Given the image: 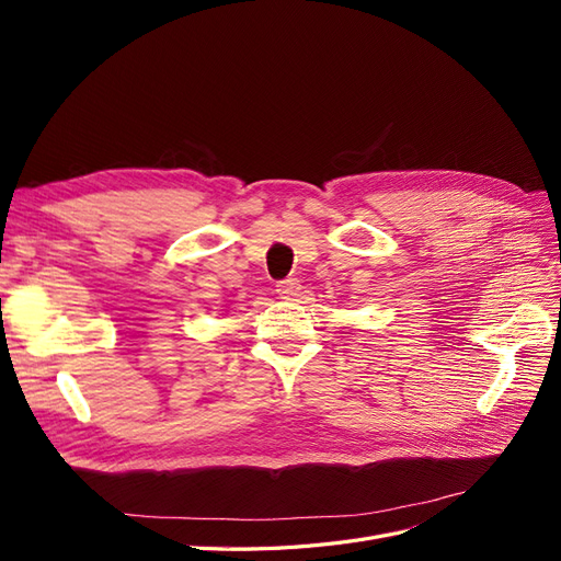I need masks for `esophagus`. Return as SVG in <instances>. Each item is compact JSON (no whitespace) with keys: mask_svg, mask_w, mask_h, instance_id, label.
Listing matches in <instances>:
<instances>
[{"mask_svg":"<svg viewBox=\"0 0 561 561\" xmlns=\"http://www.w3.org/2000/svg\"><path fill=\"white\" fill-rule=\"evenodd\" d=\"M297 293H299V280L297 278H285V280L276 283V295L280 299H293V297H297Z\"/></svg>","mask_w":561,"mask_h":561,"instance_id":"34e87169","label":"esophagus"}]
</instances>
